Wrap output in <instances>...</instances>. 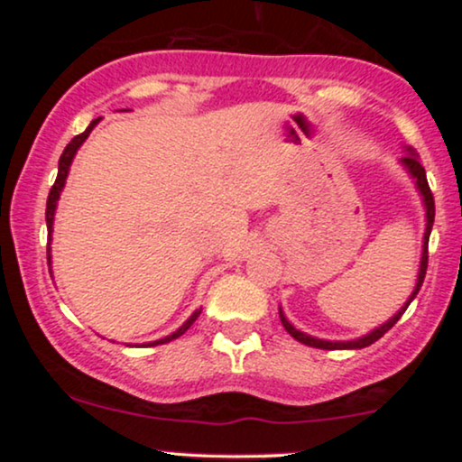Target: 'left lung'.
<instances>
[{"label":"left lung","instance_id":"1","mask_svg":"<svg viewBox=\"0 0 462 462\" xmlns=\"http://www.w3.org/2000/svg\"><path fill=\"white\" fill-rule=\"evenodd\" d=\"M406 152H408V153H406L404 158H402L400 162L404 164L406 171L411 173V178H412V180H415V187H417V190H419V195H421L423 206H426V232H423L421 263H419L417 284H415V289H412L411 298L406 300V304L402 306V309L397 310L395 315L391 317L389 321L383 323V326H380V328H375V330H371L369 334H365V337H360V338H352V341H323V338H315V337H310V334H306V332L298 330V328H295L293 323H291L289 319H286L284 312H282V309H280V321H282L284 330L289 332L291 337L295 338V341L304 343V346H309V347H319V349H363V347H369L371 343H375V341H378V338H383L384 334L389 332L391 328H393L397 321H400V317L404 315V312H406L408 304H411V301L417 298L419 289H421V284H423V278H426V269H428V238H430L432 224H434V198H432V190H430V187H428L426 169H423V167H421V162H419V158H417L415 150H411V147H406Z\"/></svg>","mask_w":462,"mask_h":462}]
</instances>
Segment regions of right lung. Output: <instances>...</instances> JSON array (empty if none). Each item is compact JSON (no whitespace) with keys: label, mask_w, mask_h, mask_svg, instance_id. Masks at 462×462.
I'll list each match as a JSON object with an SVG mask.
<instances>
[{"label":"right lung","mask_w":462,"mask_h":462,"mask_svg":"<svg viewBox=\"0 0 462 462\" xmlns=\"http://www.w3.org/2000/svg\"><path fill=\"white\" fill-rule=\"evenodd\" d=\"M97 124H99V119H93L91 125H88V128L84 130L82 134L73 136L71 143H69V145L65 147V152H62L60 161H58V176H56L54 187H51V190H50V198H47V208H45V221H47V264H51L50 243H51V232H54V213H56V204H58V199H60L62 189H65V180H67V176H69V167H71L73 156H76V152L79 150V145H82V143L87 141V136L91 134V130H93ZM50 273H51V272H50ZM199 312H201V309L195 310L193 315H190L189 319L184 321L182 326H180L178 330L173 332V334H169V337H164V338H158V341H153V343H147V346H150V347H152V346H162V343H169V341H173V338L182 337V334L187 332L190 326H193V321L198 319Z\"/></svg>","instance_id":"right-lung-1"}]
</instances>
